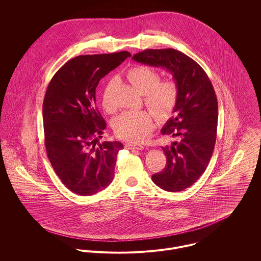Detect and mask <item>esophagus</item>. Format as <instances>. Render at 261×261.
<instances>
[{
  "label": "esophagus",
  "mask_w": 261,
  "mask_h": 261,
  "mask_svg": "<svg viewBox=\"0 0 261 261\" xmlns=\"http://www.w3.org/2000/svg\"><path fill=\"white\" fill-rule=\"evenodd\" d=\"M125 148L128 149H143L145 147L142 144H126Z\"/></svg>",
  "instance_id": "1"
}]
</instances>
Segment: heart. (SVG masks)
Wrapping results in <instances>:
<instances>
[{
	"instance_id": "obj_1",
	"label": "heart",
	"mask_w": 261,
	"mask_h": 261,
	"mask_svg": "<svg viewBox=\"0 0 261 261\" xmlns=\"http://www.w3.org/2000/svg\"><path fill=\"white\" fill-rule=\"evenodd\" d=\"M126 78L134 87L144 94L145 103L154 112L160 120L171 116L178 101V86L172 79L160 80V75L148 66H135L130 68ZM114 79H110L101 93V106L106 112L114 110L112 93ZM154 118L148 111L124 112L116 116L112 126L115 135L127 142H140L152 130Z\"/></svg>"
}]
</instances>
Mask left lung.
Here are the masks:
<instances>
[{
	"mask_svg": "<svg viewBox=\"0 0 261 261\" xmlns=\"http://www.w3.org/2000/svg\"><path fill=\"white\" fill-rule=\"evenodd\" d=\"M133 60L167 69L178 86L174 116L161 129L163 136L177 141L162 147L167 164L151 180L165 191H183L205 172L215 147L218 103L214 88L203 68L178 50L148 49Z\"/></svg>",
	"mask_w": 261,
	"mask_h": 261,
	"instance_id": "obj_1",
	"label": "left lung"
}]
</instances>
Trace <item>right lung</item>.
I'll return each mask as SVG.
<instances>
[{
    "label": "right lung",
    "instance_id": "add662e5",
    "mask_svg": "<svg viewBox=\"0 0 261 261\" xmlns=\"http://www.w3.org/2000/svg\"><path fill=\"white\" fill-rule=\"evenodd\" d=\"M130 53L81 55L66 62L51 79L43 101L45 147L61 182L81 196L106 189L113 180L119 142L98 144L107 123L95 107L99 80Z\"/></svg>",
    "mask_w": 261,
    "mask_h": 261
}]
</instances>
